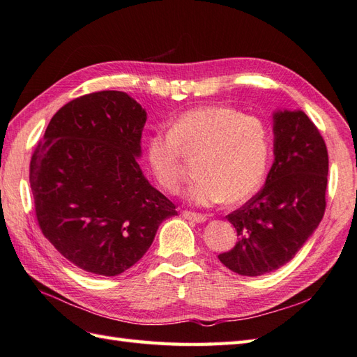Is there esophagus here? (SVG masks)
<instances>
[{"label":"esophagus","instance_id":"obj_1","mask_svg":"<svg viewBox=\"0 0 357 357\" xmlns=\"http://www.w3.org/2000/svg\"><path fill=\"white\" fill-rule=\"evenodd\" d=\"M183 217L189 221H195V223H204L208 217L203 215V213H197V212H191V211H185Z\"/></svg>","mask_w":357,"mask_h":357}]
</instances>
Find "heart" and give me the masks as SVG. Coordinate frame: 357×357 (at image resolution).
I'll return each mask as SVG.
<instances>
[{"instance_id": "obj_1", "label": "heart", "mask_w": 357, "mask_h": 357, "mask_svg": "<svg viewBox=\"0 0 357 357\" xmlns=\"http://www.w3.org/2000/svg\"><path fill=\"white\" fill-rule=\"evenodd\" d=\"M271 151L264 119L229 105L188 109L169 123V131H155L146 142L149 169L169 194H177L185 180L181 153H202L199 178L186 191V199L199 206L249 200L264 183Z\"/></svg>"}]
</instances>
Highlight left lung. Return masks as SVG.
I'll use <instances>...</instances> for the list:
<instances>
[{
	"label": "left lung",
	"mask_w": 357,
	"mask_h": 357,
	"mask_svg": "<svg viewBox=\"0 0 357 357\" xmlns=\"http://www.w3.org/2000/svg\"><path fill=\"white\" fill-rule=\"evenodd\" d=\"M275 162L263 189L226 217L236 243L218 259L232 272L259 276L287 264L326 212L328 153L304 112L273 114Z\"/></svg>",
	"instance_id": "8db88e82"
}]
</instances>
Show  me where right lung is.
Returning a JSON list of instances; mask_svg holds the SVG:
<instances>
[{
  "instance_id": "1",
  "label": "right lung",
  "mask_w": 357,
  "mask_h": 357,
  "mask_svg": "<svg viewBox=\"0 0 357 357\" xmlns=\"http://www.w3.org/2000/svg\"><path fill=\"white\" fill-rule=\"evenodd\" d=\"M146 112L123 91L76 98L52 117L30 160L38 225L62 257L116 276L145 255L176 204L137 157Z\"/></svg>"
}]
</instances>
